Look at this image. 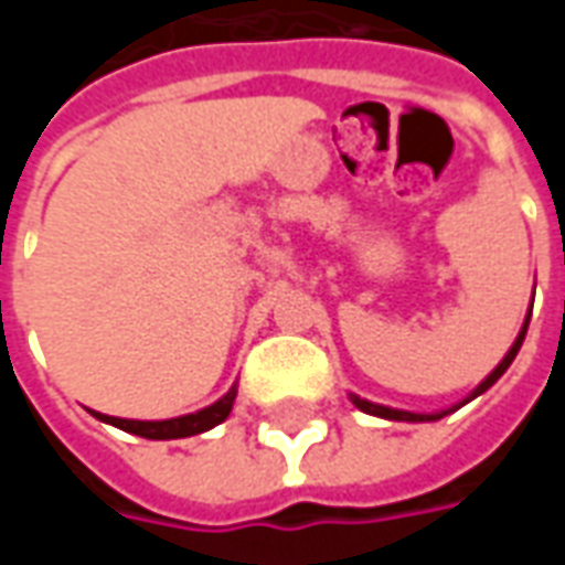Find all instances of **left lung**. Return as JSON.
<instances>
[{
    "label": "left lung",
    "mask_w": 565,
    "mask_h": 565,
    "mask_svg": "<svg viewBox=\"0 0 565 565\" xmlns=\"http://www.w3.org/2000/svg\"><path fill=\"white\" fill-rule=\"evenodd\" d=\"M530 311H533V308H530ZM526 327H530V315H526V320H523L521 332H518V339H514V344L509 348V354L502 356V363H499V366L493 369V372H490V375H487V379L481 381V384H478V387H475V391L469 393V396H466L460 405L472 403L475 396H481L484 391H490V387H493V384H497V381L505 375V369L511 366V360H514V356H518V351H521L523 335H526ZM351 403H354L360 412H366V415L384 417V420H408V424H426V420H438V417H445V415H450V412H457V408H460V405H450V408H445V412H433V415H417V412H403V408H391V405L369 403V399H360L356 393H351Z\"/></svg>",
    "instance_id": "1"
}]
</instances>
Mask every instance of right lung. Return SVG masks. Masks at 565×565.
Here are the masks:
<instances>
[{
    "label": "right lung",
    "mask_w": 565,
    "mask_h": 565,
    "mask_svg": "<svg viewBox=\"0 0 565 565\" xmlns=\"http://www.w3.org/2000/svg\"><path fill=\"white\" fill-rule=\"evenodd\" d=\"M235 384L230 391L223 393L217 403H211L209 408H202L196 415H181L172 417V420H127V417H111V415H99V412H93V415L105 420V424L117 426V429H124V433H132V436L141 438H186V436H199V433H205L211 426L223 424L230 412H233L235 403Z\"/></svg>",
    "instance_id": "obj_1"
}]
</instances>
